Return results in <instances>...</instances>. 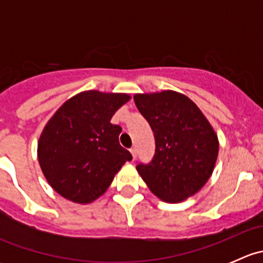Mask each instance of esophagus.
<instances>
[{"mask_svg":"<svg viewBox=\"0 0 263 263\" xmlns=\"http://www.w3.org/2000/svg\"><path fill=\"white\" fill-rule=\"evenodd\" d=\"M129 153H131V155H132V160H135V159H136V148L132 147L131 150H129Z\"/></svg>","mask_w":263,"mask_h":263,"instance_id":"34e87169","label":"esophagus"}]
</instances>
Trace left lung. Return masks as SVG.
Listing matches in <instances>:
<instances>
[{
    "mask_svg": "<svg viewBox=\"0 0 263 263\" xmlns=\"http://www.w3.org/2000/svg\"><path fill=\"white\" fill-rule=\"evenodd\" d=\"M155 137V155L137 172L148 190L168 203L196 195L213 174L219 154L217 135L200 108L174 90L134 95Z\"/></svg>",
    "mask_w": 263,
    "mask_h": 263,
    "instance_id": "8db88e82",
    "label": "left lung"
}]
</instances>
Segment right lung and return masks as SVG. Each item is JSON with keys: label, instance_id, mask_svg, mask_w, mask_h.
<instances>
[{"label": "right lung", "instance_id": "1", "mask_svg": "<svg viewBox=\"0 0 263 263\" xmlns=\"http://www.w3.org/2000/svg\"><path fill=\"white\" fill-rule=\"evenodd\" d=\"M131 99L126 92L86 90L66 100L38 140V161L50 187L68 201L91 203L132 159L119 145L122 128L110 123Z\"/></svg>", "mask_w": 263, "mask_h": 263}]
</instances>
